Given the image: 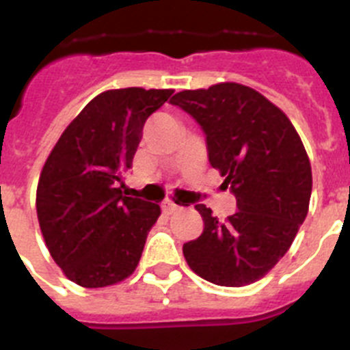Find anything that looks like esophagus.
<instances>
[{"label": "esophagus", "mask_w": 350, "mask_h": 350, "mask_svg": "<svg viewBox=\"0 0 350 350\" xmlns=\"http://www.w3.org/2000/svg\"><path fill=\"white\" fill-rule=\"evenodd\" d=\"M182 206H178L177 203H173V202H165L163 203V210H165V212H168V213H172V212H175V210H180Z\"/></svg>", "instance_id": "esophagus-1"}]
</instances>
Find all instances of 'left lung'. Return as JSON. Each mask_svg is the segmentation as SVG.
Segmentation results:
<instances>
[{"instance_id":"1","label":"left lung","mask_w":350,"mask_h":350,"mask_svg":"<svg viewBox=\"0 0 350 350\" xmlns=\"http://www.w3.org/2000/svg\"><path fill=\"white\" fill-rule=\"evenodd\" d=\"M170 103L202 126L210 165L224 177L238 208L219 221L205 205H196L203 233L184 243L185 261L217 286L262 279L307 217L312 168L301 138L279 107L242 83L180 91Z\"/></svg>"}]
</instances>
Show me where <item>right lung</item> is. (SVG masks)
Instances as JSON below:
<instances>
[{
  "instance_id": "right-lung-1",
  "label": "right lung",
  "mask_w": 350,
  "mask_h": 350,
  "mask_svg": "<svg viewBox=\"0 0 350 350\" xmlns=\"http://www.w3.org/2000/svg\"><path fill=\"white\" fill-rule=\"evenodd\" d=\"M173 89H110L92 98L49 154L36 213L55 265L71 282L107 287L137 270L161 208L122 194L145 120Z\"/></svg>"
}]
</instances>
